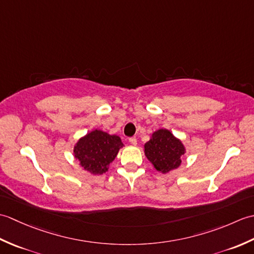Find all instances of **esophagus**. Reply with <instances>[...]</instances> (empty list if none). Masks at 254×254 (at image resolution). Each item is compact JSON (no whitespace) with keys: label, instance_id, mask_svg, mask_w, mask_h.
<instances>
[{"label":"esophagus","instance_id":"1","mask_svg":"<svg viewBox=\"0 0 254 254\" xmlns=\"http://www.w3.org/2000/svg\"><path fill=\"white\" fill-rule=\"evenodd\" d=\"M128 142H130L132 145H136L137 144V139H136V137H130V139H128Z\"/></svg>","mask_w":254,"mask_h":254}]
</instances>
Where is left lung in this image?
Masks as SVG:
<instances>
[{
	"label": "left lung",
	"mask_w": 254,
	"mask_h": 254,
	"mask_svg": "<svg viewBox=\"0 0 254 254\" xmlns=\"http://www.w3.org/2000/svg\"><path fill=\"white\" fill-rule=\"evenodd\" d=\"M145 155L155 168L163 174L176 169L181 164L185 147L168 130H158L145 144Z\"/></svg>",
	"instance_id": "left-lung-1"
}]
</instances>
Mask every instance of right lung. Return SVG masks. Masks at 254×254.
Wrapping results in <instances>:
<instances>
[{
	"mask_svg": "<svg viewBox=\"0 0 254 254\" xmlns=\"http://www.w3.org/2000/svg\"><path fill=\"white\" fill-rule=\"evenodd\" d=\"M122 146L119 136L95 130L79 139L74 147V154L85 170L93 175H101L108 170V166Z\"/></svg>",
	"mask_w": 254,
	"mask_h": 254,
	"instance_id": "obj_1",
	"label": "right lung"
}]
</instances>
